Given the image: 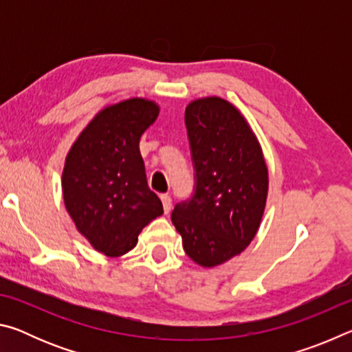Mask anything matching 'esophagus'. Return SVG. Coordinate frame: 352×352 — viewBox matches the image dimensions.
<instances>
[{"label": "esophagus", "instance_id": "esophagus-1", "mask_svg": "<svg viewBox=\"0 0 352 352\" xmlns=\"http://www.w3.org/2000/svg\"><path fill=\"white\" fill-rule=\"evenodd\" d=\"M162 201H163V210H164V212L168 214L169 211H170V208H172V199H170V195L169 194H162Z\"/></svg>", "mask_w": 352, "mask_h": 352}]
</instances>
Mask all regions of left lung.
<instances>
[{"label": "left lung", "instance_id": "1", "mask_svg": "<svg viewBox=\"0 0 352 352\" xmlns=\"http://www.w3.org/2000/svg\"><path fill=\"white\" fill-rule=\"evenodd\" d=\"M195 188L177 204L172 223L183 248L201 267L242 253L258 233L269 192V170L241 111L222 98H204L184 111Z\"/></svg>", "mask_w": 352, "mask_h": 352}]
</instances>
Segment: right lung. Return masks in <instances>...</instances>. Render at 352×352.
Returning <instances> with one entry per match:
<instances>
[{"mask_svg": "<svg viewBox=\"0 0 352 352\" xmlns=\"http://www.w3.org/2000/svg\"><path fill=\"white\" fill-rule=\"evenodd\" d=\"M160 113L147 99H127L99 111L68 152L62 175L63 200L79 233L94 250L121 256L141 230L163 214L148 189L140 152L141 135Z\"/></svg>", "mask_w": 352, "mask_h": 352, "instance_id": "1", "label": "right lung"}]
</instances>
